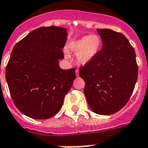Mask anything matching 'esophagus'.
<instances>
[{"label": "esophagus", "mask_w": 148, "mask_h": 148, "mask_svg": "<svg viewBox=\"0 0 148 148\" xmlns=\"http://www.w3.org/2000/svg\"><path fill=\"white\" fill-rule=\"evenodd\" d=\"M79 69H76V70H75V74H76V76H79Z\"/></svg>", "instance_id": "1"}]
</instances>
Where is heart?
I'll use <instances>...</instances> for the list:
<instances>
[{
	"instance_id": "obj_1",
	"label": "heart",
	"mask_w": 148,
	"mask_h": 148,
	"mask_svg": "<svg viewBox=\"0 0 148 148\" xmlns=\"http://www.w3.org/2000/svg\"><path fill=\"white\" fill-rule=\"evenodd\" d=\"M101 47V38L97 35L84 36L73 41L69 45L71 51L77 54V61L86 65L96 57Z\"/></svg>"
}]
</instances>
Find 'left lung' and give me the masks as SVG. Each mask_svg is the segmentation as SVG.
I'll use <instances>...</instances> for the list:
<instances>
[{"instance_id":"8db88e82","label":"left lung","mask_w":148,"mask_h":148,"mask_svg":"<svg viewBox=\"0 0 148 148\" xmlns=\"http://www.w3.org/2000/svg\"><path fill=\"white\" fill-rule=\"evenodd\" d=\"M102 49L94 60L80 69L84 94L92 112L114 114L129 100L138 79L135 51L122 34L97 29Z\"/></svg>"}]
</instances>
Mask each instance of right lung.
I'll use <instances>...</instances> for the list:
<instances>
[{
	"instance_id": "1",
	"label": "right lung",
	"mask_w": 148,
	"mask_h": 148,
	"mask_svg": "<svg viewBox=\"0 0 148 148\" xmlns=\"http://www.w3.org/2000/svg\"><path fill=\"white\" fill-rule=\"evenodd\" d=\"M67 29L40 27L19 41L6 68V80L14 105L34 119H47L60 112L75 79V69H62L59 60Z\"/></svg>"
}]
</instances>
